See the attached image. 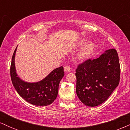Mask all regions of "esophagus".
Wrapping results in <instances>:
<instances>
[{
  "mask_svg": "<svg viewBox=\"0 0 130 130\" xmlns=\"http://www.w3.org/2000/svg\"><path fill=\"white\" fill-rule=\"evenodd\" d=\"M64 71H65V72L66 73H70V71H71V69L70 66H68V65H66V66L64 67Z\"/></svg>",
  "mask_w": 130,
  "mask_h": 130,
  "instance_id": "1",
  "label": "esophagus"
}]
</instances>
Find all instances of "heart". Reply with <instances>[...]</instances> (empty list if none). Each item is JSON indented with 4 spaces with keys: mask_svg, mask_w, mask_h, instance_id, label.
I'll return each mask as SVG.
<instances>
[{
    "mask_svg": "<svg viewBox=\"0 0 130 130\" xmlns=\"http://www.w3.org/2000/svg\"><path fill=\"white\" fill-rule=\"evenodd\" d=\"M86 40H82L77 44V47H80L82 46L76 54L77 60L82 62L89 59L95 49V44L93 42L87 41L86 43Z\"/></svg>",
    "mask_w": 130,
    "mask_h": 130,
    "instance_id": "1",
    "label": "heart"
}]
</instances>
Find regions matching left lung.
Listing matches in <instances>:
<instances>
[{
  "label": "left lung",
  "instance_id": "obj_1",
  "mask_svg": "<svg viewBox=\"0 0 130 130\" xmlns=\"http://www.w3.org/2000/svg\"><path fill=\"white\" fill-rule=\"evenodd\" d=\"M76 94L83 103L94 107L102 104L119 85L120 67L115 49L96 59H88L76 69Z\"/></svg>",
  "mask_w": 130,
  "mask_h": 130
}]
</instances>
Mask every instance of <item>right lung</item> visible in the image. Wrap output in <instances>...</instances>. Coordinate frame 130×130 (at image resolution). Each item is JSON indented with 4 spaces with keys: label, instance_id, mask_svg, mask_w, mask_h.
Returning <instances> with one entry per match:
<instances>
[{
    "label": "right lung",
    "instance_id": "obj_1",
    "mask_svg": "<svg viewBox=\"0 0 130 130\" xmlns=\"http://www.w3.org/2000/svg\"><path fill=\"white\" fill-rule=\"evenodd\" d=\"M14 50L10 67V75L14 89L21 97L27 102L35 106H44L54 102L57 96L59 85L64 76L63 67L57 68L47 76L36 83H28L18 76L16 73L14 58Z\"/></svg>",
    "mask_w": 130,
    "mask_h": 130
}]
</instances>
